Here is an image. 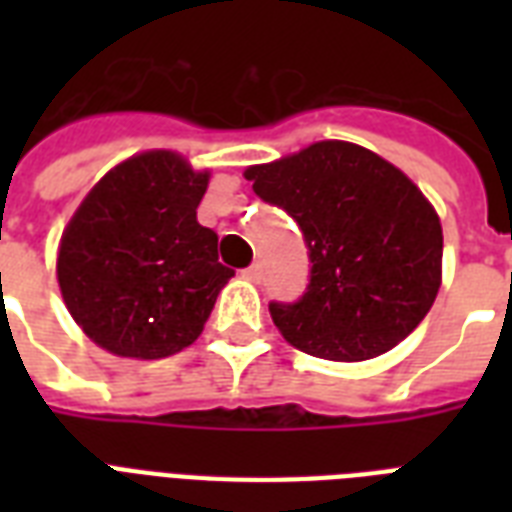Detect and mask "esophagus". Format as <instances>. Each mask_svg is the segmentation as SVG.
Segmentation results:
<instances>
[{"instance_id": "1", "label": "esophagus", "mask_w": 512, "mask_h": 512, "mask_svg": "<svg viewBox=\"0 0 512 512\" xmlns=\"http://www.w3.org/2000/svg\"><path fill=\"white\" fill-rule=\"evenodd\" d=\"M241 276H244V279L247 281H260L263 279V268H260V263H252L249 265V268H244V271H241Z\"/></svg>"}]
</instances>
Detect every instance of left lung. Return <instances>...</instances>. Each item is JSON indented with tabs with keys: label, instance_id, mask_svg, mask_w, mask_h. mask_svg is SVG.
<instances>
[{
	"label": "left lung",
	"instance_id": "1",
	"mask_svg": "<svg viewBox=\"0 0 512 512\" xmlns=\"http://www.w3.org/2000/svg\"><path fill=\"white\" fill-rule=\"evenodd\" d=\"M244 177L300 225L308 247L303 297L268 305L281 335L329 361H366L412 335L441 287L444 233L404 172L361 146L321 140Z\"/></svg>",
	"mask_w": 512,
	"mask_h": 512
}]
</instances>
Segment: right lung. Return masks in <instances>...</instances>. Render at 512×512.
Segmentation results:
<instances>
[{"mask_svg":"<svg viewBox=\"0 0 512 512\" xmlns=\"http://www.w3.org/2000/svg\"><path fill=\"white\" fill-rule=\"evenodd\" d=\"M209 172L146 151L100 180L63 231L58 284L68 313L100 348L167 358L188 348L233 276L217 233L196 220Z\"/></svg>","mask_w":512,"mask_h":512,"instance_id":"right-lung-1","label":"right lung"}]
</instances>
